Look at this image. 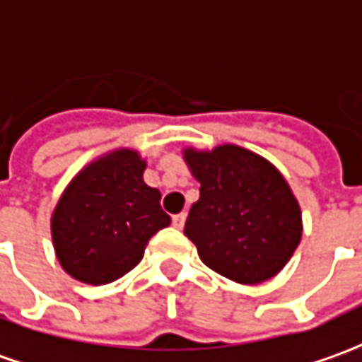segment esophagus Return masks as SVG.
Here are the masks:
<instances>
[{"instance_id":"obj_1","label":"esophagus","mask_w":362,"mask_h":362,"mask_svg":"<svg viewBox=\"0 0 362 362\" xmlns=\"http://www.w3.org/2000/svg\"><path fill=\"white\" fill-rule=\"evenodd\" d=\"M172 223H174V228H178V230H182V228H184V223H186V212L176 214V216L172 218Z\"/></svg>"}]
</instances>
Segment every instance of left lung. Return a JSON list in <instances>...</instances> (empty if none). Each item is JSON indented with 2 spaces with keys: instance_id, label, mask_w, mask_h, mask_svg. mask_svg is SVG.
Masks as SVG:
<instances>
[{
  "instance_id": "8db88e82",
  "label": "left lung",
  "mask_w": 362,
  "mask_h": 362,
  "mask_svg": "<svg viewBox=\"0 0 362 362\" xmlns=\"http://www.w3.org/2000/svg\"><path fill=\"white\" fill-rule=\"evenodd\" d=\"M200 182L184 226L204 264L235 284L267 281L284 269L303 233L301 208L272 162L238 144L182 150Z\"/></svg>"
}]
</instances>
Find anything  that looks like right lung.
<instances>
[{
  "instance_id": "1",
  "label": "right lung",
  "mask_w": 362,
  "mask_h": 362,
  "mask_svg": "<svg viewBox=\"0 0 362 362\" xmlns=\"http://www.w3.org/2000/svg\"><path fill=\"white\" fill-rule=\"evenodd\" d=\"M146 158L115 148L71 178L51 214V240L59 264L88 285L117 281L140 264L154 233L170 226L160 192L144 182Z\"/></svg>"
}]
</instances>
